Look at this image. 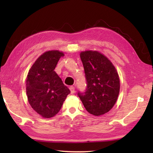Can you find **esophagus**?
<instances>
[{
	"instance_id": "1",
	"label": "esophagus",
	"mask_w": 153,
	"mask_h": 153,
	"mask_svg": "<svg viewBox=\"0 0 153 153\" xmlns=\"http://www.w3.org/2000/svg\"><path fill=\"white\" fill-rule=\"evenodd\" d=\"M69 89L71 90V94H73V93H74V90H75V88H74V87L73 86H71L69 87Z\"/></svg>"
}]
</instances>
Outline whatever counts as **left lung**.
Masks as SVG:
<instances>
[{
	"instance_id": "8db88e82",
	"label": "left lung",
	"mask_w": 153,
	"mask_h": 153,
	"mask_svg": "<svg viewBox=\"0 0 153 153\" xmlns=\"http://www.w3.org/2000/svg\"><path fill=\"white\" fill-rule=\"evenodd\" d=\"M87 88L85 94L79 92L87 111L95 116L104 115L114 107L120 89L117 70L107 57L98 51L88 50L80 53Z\"/></svg>"
}]
</instances>
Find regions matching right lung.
Segmentation results:
<instances>
[{"label":"right lung","instance_id":"right-lung-1","mask_svg":"<svg viewBox=\"0 0 153 153\" xmlns=\"http://www.w3.org/2000/svg\"><path fill=\"white\" fill-rule=\"evenodd\" d=\"M64 53L51 50L43 53L29 70L26 87L27 100L33 110L43 118H51L60 111L71 92L54 71Z\"/></svg>","mask_w":153,"mask_h":153}]
</instances>
